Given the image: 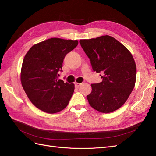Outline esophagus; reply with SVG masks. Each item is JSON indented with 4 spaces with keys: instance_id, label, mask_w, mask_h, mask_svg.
Listing matches in <instances>:
<instances>
[{
    "instance_id": "esophagus-1",
    "label": "esophagus",
    "mask_w": 156,
    "mask_h": 156,
    "mask_svg": "<svg viewBox=\"0 0 156 156\" xmlns=\"http://www.w3.org/2000/svg\"><path fill=\"white\" fill-rule=\"evenodd\" d=\"M81 85H82V83H75V87L78 88V87H79Z\"/></svg>"
}]
</instances>
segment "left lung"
Returning a JSON list of instances; mask_svg holds the SVG:
<instances>
[{
	"label": "left lung",
	"mask_w": 156,
	"mask_h": 156,
	"mask_svg": "<svg viewBox=\"0 0 156 156\" xmlns=\"http://www.w3.org/2000/svg\"><path fill=\"white\" fill-rule=\"evenodd\" d=\"M80 44L93 71L102 75L101 82L91 84L92 91L87 96L89 104L104 113L118 109L135 86L137 69L132 54L109 36L81 39Z\"/></svg>",
	"instance_id": "left-lung-1"
}]
</instances>
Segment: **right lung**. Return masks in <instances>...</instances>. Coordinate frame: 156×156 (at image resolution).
<instances>
[{"label": "right lung", "instance_id": "right-lung-1", "mask_svg": "<svg viewBox=\"0 0 156 156\" xmlns=\"http://www.w3.org/2000/svg\"><path fill=\"white\" fill-rule=\"evenodd\" d=\"M77 40L51 38L34 45L24 58L21 81L31 102L48 113H55L67 107L74 84L59 80L66 55L76 47Z\"/></svg>", "mask_w": 156, "mask_h": 156}]
</instances>
